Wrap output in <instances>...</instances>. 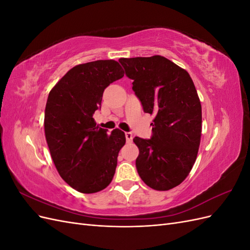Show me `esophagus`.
<instances>
[{"instance_id": "34e87169", "label": "esophagus", "mask_w": 250, "mask_h": 250, "mask_svg": "<svg viewBox=\"0 0 250 250\" xmlns=\"http://www.w3.org/2000/svg\"><path fill=\"white\" fill-rule=\"evenodd\" d=\"M125 137H126V141H127L128 143L132 142L133 135H132V133H131V132H125Z\"/></svg>"}]
</instances>
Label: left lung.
I'll use <instances>...</instances> for the list:
<instances>
[{
  "mask_svg": "<svg viewBox=\"0 0 250 250\" xmlns=\"http://www.w3.org/2000/svg\"><path fill=\"white\" fill-rule=\"evenodd\" d=\"M144 111L155 118L152 138L135 137L138 173L148 187L168 191L191 172L201 138V104L188 73L161 55L120 58Z\"/></svg>",
  "mask_w": 250,
  "mask_h": 250,
  "instance_id": "1",
  "label": "left lung"
}]
</instances>
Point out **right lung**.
Segmentation results:
<instances>
[{
  "label": "right lung",
  "instance_id": "obj_1",
  "mask_svg": "<svg viewBox=\"0 0 250 250\" xmlns=\"http://www.w3.org/2000/svg\"><path fill=\"white\" fill-rule=\"evenodd\" d=\"M124 76L116 60L78 64L49 94L44 110V134L59 175L75 190L102 191L113 178L125 133L96 126L94 112L101 107L104 89Z\"/></svg>",
  "mask_w": 250,
  "mask_h": 250
}]
</instances>
